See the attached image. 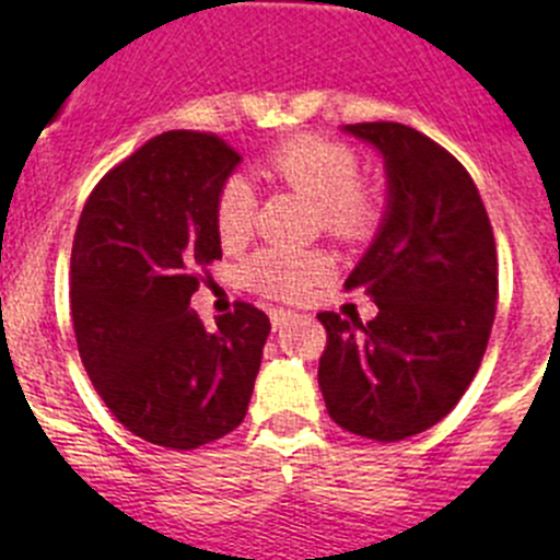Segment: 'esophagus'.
<instances>
[{
	"mask_svg": "<svg viewBox=\"0 0 560 560\" xmlns=\"http://www.w3.org/2000/svg\"><path fill=\"white\" fill-rule=\"evenodd\" d=\"M292 316L295 314L287 312V308H270V322H273V327H284Z\"/></svg>",
	"mask_w": 560,
	"mask_h": 560,
	"instance_id": "obj_1",
	"label": "esophagus"
}]
</instances>
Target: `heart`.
<instances>
[{
    "instance_id": "b5f03b06",
    "label": "heart",
    "mask_w": 560,
    "mask_h": 560,
    "mask_svg": "<svg viewBox=\"0 0 560 560\" xmlns=\"http://www.w3.org/2000/svg\"><path fill=\"white\" fill-rule=\"evenodd\" d=\"M259 173L290 186L316 202L322 233L338 244H363L376 233L382 202L360 184V156L352 145L325 135H295L265 154ZM254 222V191L233 175L222 184L213 206V224L224 246L244 244ZM330 273V257L319 248L265 246L241 268L246 287L262 295L292 301Z\"/></svg>"
}]
</instances>
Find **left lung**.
I'll return each mask as SVG.
<instances>
[{"label":"left lung","instance_id":"1","mask_svg":"<svg viewBox=\"0 0 560 560\" xmlns=\"http://www.w3.org/2000/svg\"><path fill=\"white\" fill-rule=\"evenodd\" d=\"M382 151L389 200L347 290L380 306L371 322L322 312L319 387L332 422L400 442L447 417L488 349L499 259L477 184L447 149L398 121L347 124Z\"/></svg>","mask_w":560,"mask_h":560}]
</instances>
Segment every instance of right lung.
I'll use <instances>...</instances> for the list:
<instances>
[{"instance_id":"1","label":"right lung","mask_w":560,"mask_h":560,"mask_svg":"<svg viewBox=\"0 0 560 560\" xmlns=\"http://www.w3.org/2000/svg\"><path fill=\"white\" fill-rule=\"evenodd\" d=\"M238 162L213 132H162L100 178L78 219L70 312L83 369L116 420L160 447L195 450L244 422L270 332L252 303L217 330L189 308L199 270L222 259L213 206Z\"/></svg>"}]
</instances>
